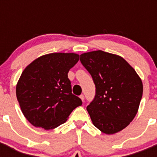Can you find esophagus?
<instances>
[{"instance_id":"obj_1","label":"esophagus","mask_w":157,"mask_h":157,"mask_svg":"<svg viewBox=\"0 0 157 157\" xmlns=\"http://www.w3.org/2000/svg\"><path fill=\"white\" fill-rule=\"evenodd\" d=\"M80 98L82 99V101H84V100H85V96L83 95V94H81V95H80Z\"/></svg>"}]
</instances>
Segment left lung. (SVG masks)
Wrapping results in <instances>:
<instances>
[{
  "label": "left lung",
  "mask_w": 157,
  "mask_h": 157,
  "mask_svg": "<svg viewBox=\"0 0 157 157\" xmlns=\"http://www.w3.org/2000/svg\"><path fill=\"white\" fill-rule=\"evenodd\" d=\"M92 76L94 100L86 107L94 125L107 134L117 133L134 120L142 98V82L125 59L104 51L80 55Z\"/></svg>",
  "instance_id": "8db88e82"
}]
</instances>
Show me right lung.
Instances as JSON below:
<instances>
[{
	"mask_svg": "<svg viewBox=\"0 0 157 157\" xmlns=\"http://www.w3.org/2000/svg\"><path fill=\"white\" fill-rule=\"evenodd\" d=\"M75 53H50L25 68L16 86L22 112L32 125L49 130L67 121L82 102L71 92L68 71L78 61Z\"/></svg>",
	"mask_w": 157,
	"mask_h": 157,
	"instance_id": "1",
	"label": "right lung"
}]
</instances>
